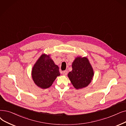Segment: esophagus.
Returning a JSON list of instances; mask_svg holds the SVG:
<instances>
[{
  "mask_svg": "<svg viewBox=\"0 0 126 126\" xmlns=\"http://www.w3.org/2000/svg\"><path fill=\"white\" fill-rule=\"evenodd\" d=\"M67 73H68L67 70H64L63 72V75L64 76H66L67 75Z\"/></svg>",
  "mask_w": 126,
  "mask_h": 126,
  "instance_id": "obj_1",
  "label": "esophagus"
}]
</instances>
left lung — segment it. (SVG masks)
Listing matches in <instances>:
<instances>
[{"label":"left lung","instance_id":"left-lung-1","mask_svg":"<svg viewBox=\"0 0 126 126\" xmlns=\"http://www.w3.org/2000/svg\"><path fill=\"white\" fill-rule=\"evenodd\" d=\"M73 70L68 74V77L77 90L88 86L94 75L89 59L87 57H77L72 63Z\"/></svg>","mask_w":126,"mask_h":126}]
</instances>
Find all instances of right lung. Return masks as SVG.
<instances>
[{
    "label": "right lung",
    "instance_id": "right-lung-1",
    "mask_svg": "<svg viewBox=\"0 0 126 126\" xmlns=\"http://www.w3.org/2000/svg\"><path fill=\"white\" fill-rule=\"evenodd\" d=\"M50 54L43 53L32 69V78L34 83L41 89L51 86L58 76L59 68L50 58Z\"/></svg>",
    "mask_w": 126,
    "mask_h": 126
}]
</instances>
